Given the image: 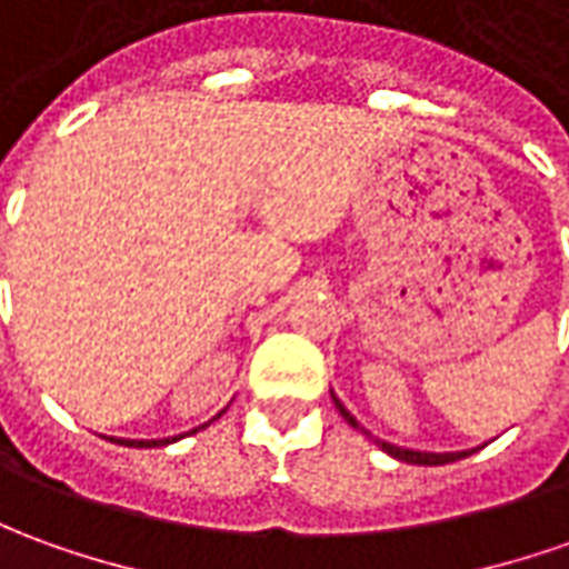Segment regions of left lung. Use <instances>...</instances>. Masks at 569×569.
<instances>
[{"mask_svg": "<svg viewBox=\"0 0 569 569\" xmlns=\"http://www.w3.org/2000/svg\"><path fill=\"white\" fill-rule=\"evenodd\" d=\"M336 408H339V415L349 420L355 430H361L358 427V420L342 408V401H336ZM367 432V430H365ZM370 436V432H367ZM380 448L386 455H392L398 461H408V463H423V467H439V463H451V461H461L467 455H473V451H446V455H436V451H411V448H398V446H389V442H380Z\"/></svg>", "mask_w": 569, "mask_h": 569, "instance_id": "obj_1", "label": "left lung"}]
</instances>
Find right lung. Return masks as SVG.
I'll return each mask as SVG.
<instances>
[{"label":"right lung","instance_id":"add662e5","mask_svg":"<svg viewBox=\"0 0 569 569\" xmlns=\"http://www.w3.org/2000/svg\"><path fill=\"white\" fill-rule=\"evenodd\" d=\"M220 417V415H218ZM196 432V430H192ZM123 446H130V448H154V446H168V442H173V439H152V442H142V439H121Z\"/></svg>","mask_w":569,"mask_h":569}]
</instances>
